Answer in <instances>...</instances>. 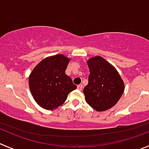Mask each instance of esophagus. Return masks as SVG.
<instances>
[{"instance_id":"34e87169","label":"esophagus","mask_w":149,"mask_h":149,"mask_svg":"<svg viewBox=\"0 0 149 149\" xmlns=\"http://www.w3.org/2000/svg\"><path fill=\"white\" fill-rule=\"evenodd\" d=\"M77 89H78V90H80V91H81L82 89H83V85H82V84L78 85V86H77Z\"/></svg>"}]
</instances>
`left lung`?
Listing matches in <instances>:
<instances>
[{
	"label": "left lung",
	"instance_id": "left-lung-1",
	"mask_svg": "<svg viewBox=\"0 0 149 149\" xmlns=\"http://www.w3.org/2000/svg\"><path fill=\"white\" fill-rule=\"evenodd\" d=\"M88 83L83 89L86 102L98 112L113 107L122 96L124 83L116 68L101 56L87 61Z\"/></svg>",
	"mask_w": 149,
	"mask_h": 149
}]
</instances>
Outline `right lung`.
Wrapping results in <instances>:
<instances>
[{
  "label": "right lung",
  "mask_w": 149,
  "mask_h": 149,
  "mask_svg": "<svg viewBox=\"0 0 149 149\" xmlns=\"http://www.w3.org/2000/svg\"><path fill=\"white\" fill-rule=\"evenodd\" d=\"M70 58L62 54L41 61L28 77L31 93L36 102L46 110H56L77 86L65 73Z\"/></svg>",
  "instance_id": "obj_1"
}]
</instances>
